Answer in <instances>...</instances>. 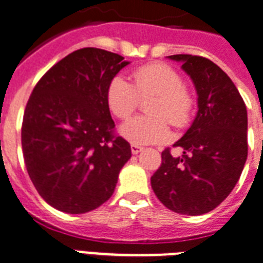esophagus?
I'll list each match as a JSON object with an SVG mask.
<instances>
[{
    "mask_svg": "<svg viewBox=\"0 0 263 263\" xmlns=\"http://www.w3.org/2000/svg\"><path fill=\"white\" fill-rule=\"evenodd\" d=\"M142 150H143V147H140V146H138V145H131V152H132V154L140 153Z\"/></svg>",
    "mask_w": 263,
    "mask_h": 263,
    "instance_id": "esophagus-1",
    "label": "esophagus"
}]
</instances>
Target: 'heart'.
Masks as SVG:
<instances>
[{
	"label": "heart",
	"instance_id": "b5f03b06",
	"mask_svg": "<svg viewBox=\"0 0 263 263\" xmlns=\"http://www.w3.org/2000/svg\"><path fill=\"white\" fill-rule=\"evenodd\" d=\"M134 84L121 76L110 81L107 105L120 120H127L140 105V98L156 96L147 106L152 116H139L121 127V135L134 145H153L170 136L168 124L183 128L189 124L194 109L193 95L183 87V78L164 63L140 66L132 73Z\"/></svg>",
	"mask_w": 263,
	"mask_h": 263
}]
</instances>
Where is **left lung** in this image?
I'll return each instance as SVG.
<instances>
[{"mask_svg":"<svg viewBox=\"0 0 263 263\" xmlns=\"http://www.w3.org/2000/svg\"><path fill=\"white\" fill-rule=\"evenodd\" d=\"M182 62L198 95L192 127L176 142L183 154L167 147L152 176V189L161 203L183 215L212 211L230 194L247 160V109L229 76L207 58L172 55Z\"/></svg>","mask_w":263,"mask_h":263,"instance_id":"8db88e82","label":"left lung"}]
</instances>
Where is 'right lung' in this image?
<instances>
[{"label":"right lung","instance_id":"1","mask_svg":"<svg viewBox=\"0 0 263 263\" xmlns=\"http://www.w3.org/2000/svg\"><path fill=\"white\" fill-rule=\"evenodd\" d=\"M128 62L83 48L52 66L26 105L22 149L38 194L59 211L84 214L106 203L131 146L114 131L107 87Z\"/></svg>","mask_w":263,"mask_h":263}]
</instances>
